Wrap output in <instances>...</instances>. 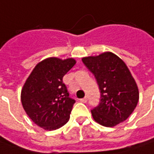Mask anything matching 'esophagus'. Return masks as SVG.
Returning <instances> with one entry per match:
<instances>
[{
  "instance_id": "obj_1",
  "label": "esophagus",
  "mask_w": 154,
  "mask_h": 154,
  "mask_svg": "<svg viewBox=\"0 0 154 154\" xmlns=\"http://www.w3.org/2000/svg\"><path fill=\"white\" fill-rule=\"evenodd\" d=\"M80 101H81V102H82V103H86V102L88 101V98L87 97H84V98L80 99Z\"/></svg>"
}]
</instances>
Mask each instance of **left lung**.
Listing matches in <instances>:
<instances>
[{"mask_svg": "<svg viewBox=\"0 0 154 154\" xmlns=\"http://www.w3.org/2000/svg\"><path fill=\"white\" fill-rule=\"evenodd\" d=\"M82 60L94 74L100 91V103L91 110L94 119L105 127L124 122L139 100L137 85L125 62L110 52Z\"/></svg>", "mask_w": 154, "mask_h": 154, "instance_id": "obj_1", "label": "left lung"}]
</instances>
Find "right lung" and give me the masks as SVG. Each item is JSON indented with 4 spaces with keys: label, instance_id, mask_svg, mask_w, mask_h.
<instances>
[{
    "label": "right lung",
    "instance_id": "right-lung-1",
    "mask_svg": "<svg viewBox=\"0 0 154 154\" xmlns=\"http://www.w3.org/2000/svg\"><path fill=\"white\" fill-rule=\"evenodd\" d=\"M76 61L48 58L37 64L24 83L21 101L24 111L35 125L54 130L68 122L75 100L69 97L63 77Z\"/></svg>",
    "mask_w": 154,
    "mask_h": 154
}]
</instances>
